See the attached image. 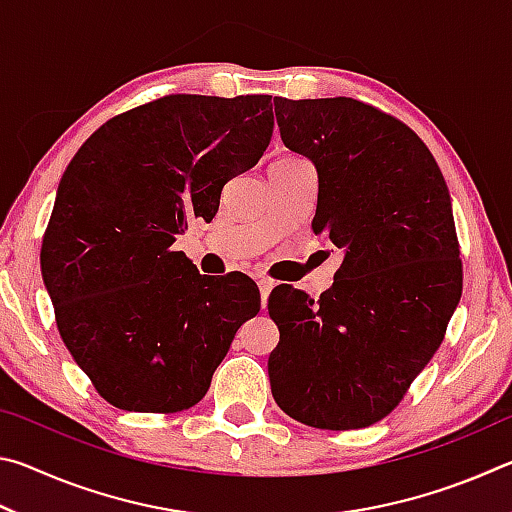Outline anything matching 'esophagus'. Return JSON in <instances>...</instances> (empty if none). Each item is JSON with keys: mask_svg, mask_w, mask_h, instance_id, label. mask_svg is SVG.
<instances>
[{"mask_svg": "<svg viewBox=\"0 0 512 512\" xmlns=\"http://www.w3.org/2000/svg\"><path fill=\"white\" fill-rule=\"evenodd\" d=\"M257 287H259V296H262V307H266V300H268V296H271V291H273V282L266 280V277H259Z\"/></svg>", "mask_w": 512, "mask_h": 512, "instance_id": "obj_1", "label": "esophagus"}]
</instances>
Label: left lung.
Returning <instances> with one entry per match:
<instances>
[{
  "instance_id": "8db88e82",
  "label": "left lung",
  "mask_w": 512,
  "mask_h": 512,
  "mask_svg": "<svg viewBox=\"0 0 512 512\" xmlns=\"http://www.w3.org/2000/svg\"><path fill=\"white\" fill-rule=\"evenodd\" d=\"M273 103L284 146L316 164L311 228L343 248V264L318 302L287 284L268 298L280 329L271 391L309 427H370L404 400L461 300L452 198L397 117L350 97Z\"/></svg>"
}]
</instances>
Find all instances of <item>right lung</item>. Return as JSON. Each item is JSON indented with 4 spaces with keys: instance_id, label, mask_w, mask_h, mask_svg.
Returning <instances> with one entry per match:
<instances>
[{
    "instance_id": "add662e5",
    "label": "right lung",
    "mask_w": 512,
    "mask_h": 512,
    "mask_svg": "<svg viewBox=\"0 0 512 512\" xmlns=\"http://www.w3.org/2000/svg\"><path fill=\"white\" fill-rule=\"evenodd\" d=\"M273 135L268 94H167L108 119L60 178L40 250L65 348L103 400L176 413L201 402L237 329L257 316L248 275L212 280L173 250Z\"/></svg>"
}]
</instances>
